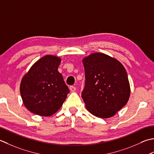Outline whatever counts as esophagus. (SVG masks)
Instances as JSON below:
<instances>
[{"label":"esophagus","mask_w":154,"mask_h":154,"mask_svg":"<svg viewBox=\"0 0 154 154\" xmlns=\"http://www.w3.org/2000/svg\"><path fill=\"white\" fill-rule=\"evenodd\" d=\"M70 91L71 92H74L75 90H76V87L75 86H70Z\"/></svg>","instance_id":"1"}]
</instances>
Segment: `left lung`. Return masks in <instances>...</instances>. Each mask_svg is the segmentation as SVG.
<instances>
[{
	"instance_id": "obj_1",
	"label": "left lung",
	"mask_w": 154,
	"mask_h": 154,
	"mask_svg": "<svg viewBox=\"0 0 154 154\" xmlns=\"http://www.w3.org/2000/svg\"><path fill=\"white\" fill-rule=\"evenodd\" d=\"M85 86L82 92L86 107L95 116L108 118L126 104L130 86L124 66L103 53H93L82 60Z\"/></svg>"
}]
</instances>
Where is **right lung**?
I'll use <instances>...</instances> for the list:
<instances>
[{"mask_svg":"<svg viewBox=\"0 0 154 154\" xmlns=\"http://www.w3.org/2000/svg\"><path fill=\"white\" fill-rule=\"evenodd\" d=\"M60 62L57 56H43L23 78L20 94L25 107L30 112L50 116L63 104L70 90L58 71Z\"/></svg>","mask_w":154,"mask_h":154,"instance_id":"1","label":"right lung"}]
</instances>
